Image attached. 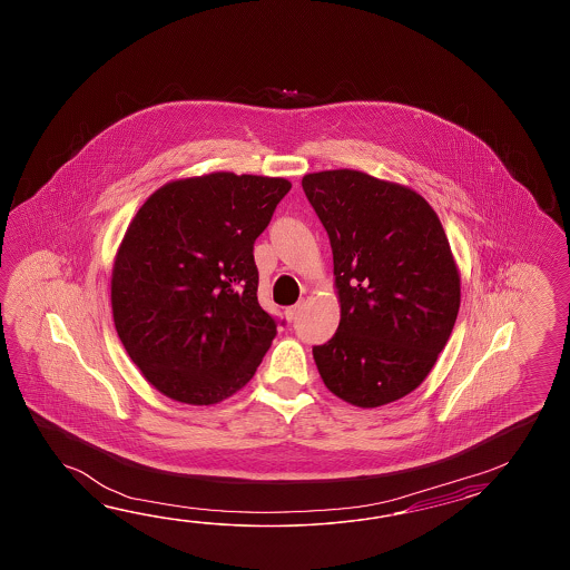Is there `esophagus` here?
Here are the masks:
<instances>
[{"instance_id": "esophagus-1", "label": "esophagus", "mask_w": 570, "mask_h": 570, "mask_svg": "<svg viewBox=\"0 0 570 570\" xmlns=\"http://www.w3.org/2000/svg\"><path fill=\"white\" fill-rule=\"evenodd\" d=\"M299 312H302V305H291V307L285 309V317H287L289 322H295V320H297V315H299Z\"/></svg>"}]
</instances>
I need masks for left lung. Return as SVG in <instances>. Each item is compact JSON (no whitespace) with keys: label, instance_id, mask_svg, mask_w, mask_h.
Returning <instances> with one entry per match:
<instances>
[{"label":"left lung","instance_id":"left-lung-1","mask_svg":"<svg viewBox=\"0 0 570 570\" xmlns=\"http://www.w3.org/2000/svg\"><path fill=\"white\" fill-rule=\"evenodd\" d=\"M303 191L326 228L340 299L336 334L314 346L326 387L379 407L420 387L461 307V275L436 212L397 183L352 169L309 173Z\"/></svg>","mask_w":570,"mask_h":570}]
</instances>
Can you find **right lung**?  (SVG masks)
<instances>
[{"label":"right lung","instance_id":"right-lung-1","mask_svg":"<svg viewBox=\"0 0 570 570\" xmlns=\"http://www.w3.org/2000/svg\"><path fill=\"white\" fill-rule=\"evenodd\" d=\"M291 183L209 173L163 185L136 212L111 271L124 348L170 400L234 395L271 348L277 322L261 307L255 240Z\"/></svg>","mask_w":570,"mask_h":570}]
</instances>
